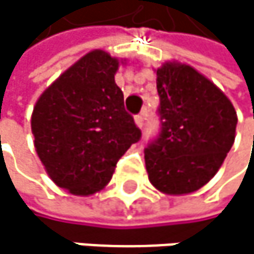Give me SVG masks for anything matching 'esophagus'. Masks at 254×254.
Wrapping results in <instances>:
<instances>
[{"mask_svg":"<svg viewBox=\"0 0 254 254\" xmlns=\"http://www.w3.org/2000/svg\"><path fill=\"white\" fill-rule=\"evenodd\" d=\"M135 125L138 126V128L141 129L143 128V125H144V114H138V116H135Z\"/></svg>","mask_w":254,"mask_h":254,"instance_id":"obj_1","label":"esophagus"}]
</instances>
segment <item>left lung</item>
Wrapping results in <instances>:
<instances>
[{
    "instance_id": "1",
    "label": "left lung",
    "mask_w": 254,
    "mask_h": 254,
    "mask_svg": "<svg viewBox=\"0 0 254 254\" xmlns=\"http://www.w3.org/2000/svg\"><path fill=\"white\" fill-rule=\"evenodd\" d=\"M157 73L161 131L144 149L152 186L188 195L207 184L233 146L238 116L229 97L193 66L164 62Z\"/></svg>"
}]
</instances>
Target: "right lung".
I'll return each instance as SVG.
<instances>
[{"instance_id":"obj_1","label":"right lung","mask_w":254,"mask_h":254,"mask_svg":"<svg viewBox=\"0 0 254 254\" xmlns=\"http://www.w3.org/2000/svg\"><path fill=\"white\" fill-rule=\"evenodd\" d=\"M120 62L103 50L86 53L48 86L33 108L38 157L56 186L71 195L102 190L119 158L141 137L114 80Z\"/></svg>"}]
</instances>
